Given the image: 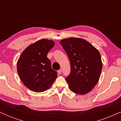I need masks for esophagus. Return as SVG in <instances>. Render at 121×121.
Here are the masks:
<instances>
[{
  "mask_svg": "<svg viewBox=\"0 0 121 121\" xmlns=\"http://www.w3.org/2000/svg\"><path fill=\"white\" fill-rule=\"evenodd\" d=\"M58 74H60L61 73H62V70H61V69H59V70H58Z\"/></svg>",
  "mask_w": 121,
  "mask_h": 121,
  "instance_id": "1",
  "label": "esophagus"
}]
</instances>
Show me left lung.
I'll return each mask as SVG.
<instances>
[{
  "label": "left lung",
  "mask_w": 121,
  "mask_h": 121,
  "mask_svg": "<svg viewBox=\"0 0 121 121\" xmlns=\"http://www.w3.org/2000/svg\"><path fill=\"white\" fill-rule=\"evenodd\" d=\"M70 62L71 71L65 78L69 89L80 95L88 93L100 79L102 63L99 51L80 38L70 37L60 41Z\"/></svg>",
  "instance_id": "1"
}]
</instances>
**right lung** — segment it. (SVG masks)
I'll return each instance as SVG.
<instances>
[{"label":"right lung","mask_w":121,"mask_h":121,"mask_svg":"<svg viewBox=\"0 0 121 121\" xmlns=\"http://www.w3.org/2000/svg\"><path fill=\"white\" fill-rule=\"evenodd\" d=\"M54 45L50 39H41L29 45L20 56L17 71L23 84L35 92H43L50 87L57 77L47 57Z\"/></svg>","instance_id":"right-lung-1"}]
</instances>
